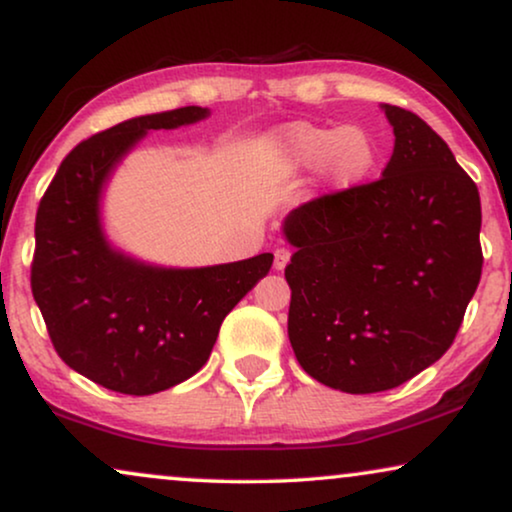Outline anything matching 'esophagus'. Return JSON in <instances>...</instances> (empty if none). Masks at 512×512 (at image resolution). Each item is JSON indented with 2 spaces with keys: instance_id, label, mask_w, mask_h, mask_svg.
<instances>
[{
  "instance_id": "esophagus-1",
  "label": "esophagus",
  "mask_w": 512,
  "mask_h": 512,
  "mask_svg": "<svg viewBox=\"0 0 512 512\" xmlns=\"http://www.w3.org/2000/svg\"><path fill=\"white\" fill-rule=\"evenodd\" d=\"M288 262H290V250L278 248V250L274 252V269H276V271H283L285 267H288Z\"/></svg>"
}]
</instances>
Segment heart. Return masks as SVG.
<instances>
[{"mask_svg":"<svg viewBox=\"0 0 512 512\" xmlns=\"http://www.w3.org/2000/svg\"><path fill=\"white\" fill-rule=\"evenodd\" d=\"M274 152L292 168L325 166L337 185H351L377 163V142L358 126L295 124L278 135Z\"/></svg>","mask_w":512,"mask_h":512,"instance_id":"1","label":"heart"}]
</instances>
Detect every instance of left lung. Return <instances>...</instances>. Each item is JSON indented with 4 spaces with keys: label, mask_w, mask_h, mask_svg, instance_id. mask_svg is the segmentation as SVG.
Wrapping results in <instances>:
<instances>
[{
    "label": "left lung",
    "mask_w": 512,
    "mask_h": 512,
    "mask_svg": "<svg viewBox=\"0 0 512 512\" xmlns=\"http://www.w3.org/2000/svg\"><path fill=\"white\" fill-rule=\"evenodd\" d=\"M377 182L292 210L288 337L306 374L344 393L405 384L452 346L482 274L480 194L447 142L403 107Z\"/></svg>",
    "instance_id": "left-lung-1"
}]
</instances>
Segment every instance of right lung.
Wrapping results in <instances>:
<instances>
[{"mask_svg": "<svg viewBox=\"0 0 512 512\" xmlns=\"http://www.w3.org/2000/svg\"><path fill=\"white\" fill-rule=\"evenodd\" d=\"M180 107L135 117L79 142L60 163L34 222L32 295L58 356L86 379L152 395L201 370L227 313L269 274L274 255L166 269L114 250L100 224L102 187L147 131L208 117Z\"/></svg>", "mask_w": 512, "mask_h": 512, "instance_id": "1", "label": "right lung"}]
</instances>
